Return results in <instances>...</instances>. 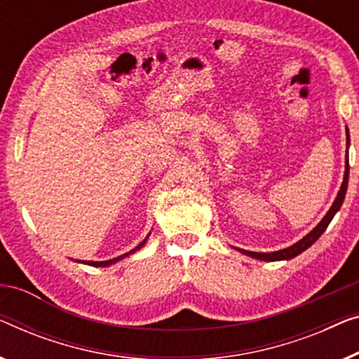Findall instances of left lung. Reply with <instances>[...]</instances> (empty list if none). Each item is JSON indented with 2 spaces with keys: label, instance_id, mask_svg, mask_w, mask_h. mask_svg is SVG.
I'll return each instance as SVG.
<instances>
[{
  "label": "left lung",
  "instance_id": "1",
  "mask_svg": "<svg viewBox=\"0 0 359 359\" xmlns=\"http://www.w3.org/2000/svg\"><path fill=\"white\" fill-rule=\"evenodd\" d=\"M348 144H350V136H348V129H346V147ZM348 175H350V168H348V152H346V165H345V178H344V183H341V188L339 191V194H337V199L334 204H332L330 210L327 212L325 217L322 218L320 223L318 226L314 228L313 231L309 233V235H306L303 240H299L298 243H294L293 246H290L287 249H282V251H275V252H254V251H244V249H238V251L246 254L249 257H254V259H259V261H283V259H292L296 257L298 254H301L303 251H306L309 246H313V244L319 240V236L322 233L325 231V228L329 226V223L332 222V218L334 215L339 212V209L344 204V199H345V194H346V188H348Z\"/></svg>",
  "mask_w": 359,
  "mask_h": 359
}]
</instances>
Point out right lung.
I'll use <instances>...</instances> for the list:
<instances>
[{
  "label": "right lung",
  "mask_w": 359,
  "mask_h": 359,
  "mask_svg": "<svg viewBox=\"0 0 359 359\" xmlns=\"http://www.w3.org/2000/svg\"><path fill=\"white\" fill-rule=\"evenodd\" d=\"M145 241H147V238H145V240L141 243V244H137L136 248L133 249V251H129V252H126V254H123V256H118V257H115V259H110V261H100V262H93V261H87V262H84V264H89V266H93V267H107V266H111V264H115V262H118L119 259H123V257H126V256H129V254H133V252H136V251H139V249H141L144 244H145Z\"/></svg>",
  "instance_id": "obj_1"
}]
</instances>
